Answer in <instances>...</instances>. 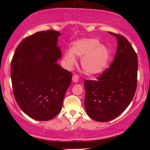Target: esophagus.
Listing matches in <instances>:
<instances>
[{
    "instance_id": "obj_1",
    "label": "esophagus",
    "mask_w": 150,
    "mask_h": 150,
    "mask_svg": "<svg viewBox=\"0 0 150 150\" xmlns=\"http://www.w3.org/2000/svg\"><path fill=\"white\" fill-rule=\"evenodd\" d=\"M79 76L77 74H74L72 76V81L74 82V83H77L79 81Z\"/></svg>"
}]
</instances>
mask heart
Instances as JSON below:
<instances>
[{"mask_svg":"<svg viewBox=\"0 0 150 150\" xmlns=\"http://www.w3.org/2000/svg\"><path fill=\"white\" fill-rule=\"evenodd\" d=\"M75 56L82 57V68L89 75H98L103 72L107 67L110 52L106 46L100 44L95 38H83L76 41L71 45V50L64 52V60L71 68L76 63Z\"/></svg>","mask_w":150,"mask_h":150,"instance_id":"heart-1","label":"heart"}]
</instances>
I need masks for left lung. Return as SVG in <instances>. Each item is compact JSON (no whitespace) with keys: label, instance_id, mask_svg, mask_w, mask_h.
Masks as SVG:
<instances>
[{"label":"left lung","instance_id":"obj_1","mask_svg":"<svg viewBox=\"0 0 150 150\" xmlns=\"http://www.w3.org/2000/svg\"><path fill=\"white\" fill-rule=\"evenodd\" d=\"M110 34L117 40L115 59L96 81L84 82L86 111L90 117L101 122L113 120L126 110L137 86V53L125 37Z\"/></svg>","mask_w":150,"mask_h":150}]
</instances>
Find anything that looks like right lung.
Wrapping results in <instances>:
<instances>
[{"label": "right lung", "mask_w": 150, "mask_h": 150, "mask_svg": "<svg viewBox=\"0 0 150 150\" xmlns=\"http://www.w3.org/2000/svg\"><path fill=\"white\" fill-rule=\"evenodd\" d=\"M61 33L44 30L24 38L11 63L13 95L18 106L30 117L52 120L62 108L72 74L57 63L61 50L57 46Z\"/></svg>", "instance_id": "add662e5"}]
</instances>
